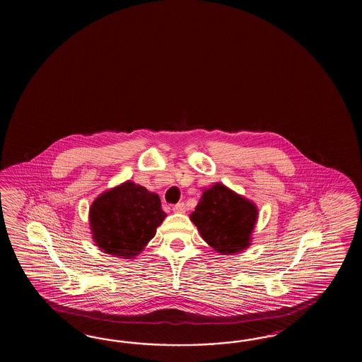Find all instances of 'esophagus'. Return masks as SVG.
I'll list each match as a JSON object with an SVG mask.
<instances>
[{"instance_id":"esophagus-1","label":"esophagus","mask_w":362,"mask_h":362,"mask_svg":"<svg viewBox=\"0 0 362 362\" xmlns=\"http://www.w3.org/2000/svg\"><path fill=\"white\" fill-rule=\"evenodd\" d=\"M173 209H174V212H177V214H185L186 212V204L182 202V203H177V204H175L174 207H173Z\"/></svg>"}]
</instances>
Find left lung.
Instances as JSON below:
<instances>
[{"instance_id":"1","label":"left lung","mask_w":362,"mask_h":362,"mask_svg":"<svg viewBox=\"0 0 362 362\" xmlns=\"http://www.w3.org/2000/svg\"><path fill=\"white\" fill-rule=\"evenodd\" d=\"M257 215L253 202L216 183L204 189L189 219L216 252L233 255L250 247Z\"/></svg>"}]
</instances>
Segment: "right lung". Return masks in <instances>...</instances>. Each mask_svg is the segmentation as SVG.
Instances as JSON below:
<instances>
[{"label":"right lung","instance_id":"obj_1","mask_svg":"<svg viewBox=\"0 0 362 362\" xmlns=\"http://www.w3.org/2000/svg\"><path fill=\"white\" fill-rule=\"evenodd\" d=\"M165 216L159 195L134 182L100 194L88 212L95 244L121 259H134L142 252Z\"/></svg>","mask_w":362,"mask_h":362}]
</instances>
